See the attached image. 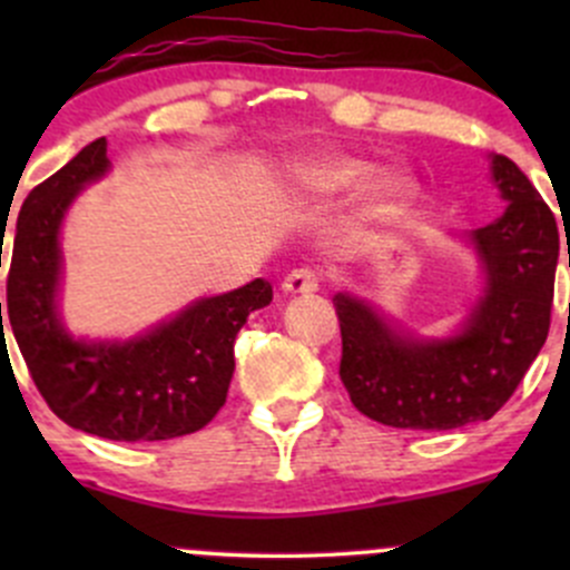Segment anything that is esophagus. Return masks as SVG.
<instances>
[{
	"mask_svg": "<svg viewBox=\"0 0 570 570\" xmlns=\"http://www.w3.org/2000/svg\"><path fill=\"white\" fill-rule=\"evenodd\" d=\"M320 289V273L314 267H297L284 278V292L289 295H312Z\"/></svg>",
	"mask_w": 570,
	"mask_h": 570,
	"instance_id": "34e87169",
	"label": "esophagus"
}]
</instances>
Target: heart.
<instances>
[{
  "instance_id": "obj_1",
  "label": "heart",
  "mask_w": 570,
  "mask_h": 570,
  "mask_svg": "<svg viewBox=\"0 0 570 570\" xmlns=\"http://www.w3.org/2000/svg\"><path fill=\"white\" fill-rule=\"evenodd\" d=\"M370 176V165L358 163V159H336V157H322V159H308L306 165H301L297 170V178L303 184L314 189H325V193H333V189H347L361 184ZM407 193V184L402 178H386V181L377 187V204H394L402 195Z\"/></svg>"
}]
</instances>
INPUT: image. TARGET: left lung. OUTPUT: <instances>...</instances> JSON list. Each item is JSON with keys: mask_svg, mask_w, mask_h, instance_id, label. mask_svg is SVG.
Listing matches in <instances>:
<instances>
[{"mask_svg": "<svg viewBox=\"0 0 570 570\" xmlns=\"http://www.w3.org/2000/svg\"><path fill=\"white\" fill-rule=\"evenodd\" d=\"M493 178L508 209L471 234L488 289L461 336L411 342L364 301L333 297L342 327L338 377L364 416L411 430L485 422L538 358L551 325L560 234L546 200L513 159L497 154Z\"/></svg>", "mask_w": 570, "mask_h": 570, "instance_id": "obj_1", "label": "left lung"}]
</instances>
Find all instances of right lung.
Wrapping results in <instances>:
<instances>
[{
	"label": "right lung",
	"instance_id": "add662e5",
	"mask_svg": "<svg viewBox=\"0 0 570 570\" xmlns=\"http://www.w3.org/2000/svg\"><path fill=\"white\" fill-rule=\"evenodd\" d=\"M107 168V140L99 137L27 195L8 269V320L40 396L62 422L109 441L178 439L206 428L226 405L234 338L256 308L269 306L273 286L256 278L206 297L124 344L68 336L55 306L57 234L73 195Z\"/></svg>",
	"mask_w": 570,
	"mask_h": 570
}]
</instances>
